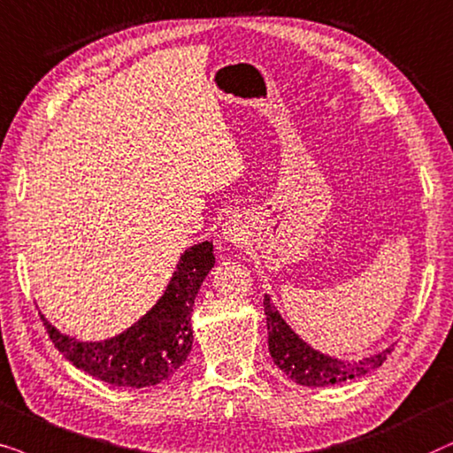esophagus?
Instances as JSON below:
<instances>
[{
    "instance_id": "esophagus-1",
    "label": "esophagus",
    "mask_w": 453,
    "mask_h": 453,
    "mask_svg": "<svg viewBox=\"0 0 453 453\" xmlns=\"http://www.w3.org/2000/svg\"><path fill=\"white\" fill-rule=\"evenodd\" d=\"M227 234V236H236V234H234V232H226Z\"/></svg>"
}]
</instances>
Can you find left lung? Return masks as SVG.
<instances>
[{"instance_id":"8db88e82","label":"left lung","mask_w":453,"mask_h":453,"mask_svg":"<svg viewBox=\"0 0 453 453\" xmlns=\"http://www.w3.org/2000/svg\"><path fill=\"white\" fill-rule=\"evenodd\" d=\"M265 315H267V329H269V354L273 358L283 375H288L292 381L304 388H325L348 381V379L363 377L366 372L375 371L381 366L394 348H385L383 352L375 357L354 360H337L312 349L309 343H304L300 337L289 329V325L283 321L280 312L271 303L269 296H265Z\"/></svg>"}]
</instances>
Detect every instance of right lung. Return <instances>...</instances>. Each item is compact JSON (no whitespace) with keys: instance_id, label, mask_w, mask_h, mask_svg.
Returning <instances> with one entry per match:
<instances>
[{"instance_id":"obj_1","label":"right lung","mask_w":453,"mask_h":453,"mask_svg":"<svg viewBox=\"0 0 453 453\" xmlns=\"http://www.w3.org/2000/svg\"><path fill=\"white\" fill-rule=\"evenodd\" d=\"M213 265V242L186 250L164 296L141 321L111 340L78 342L59 334L43 315L41 319L53 346L76 369L118 388H149L172 377L190 354L192 306Z\"/></svg>"}]
</instances>
